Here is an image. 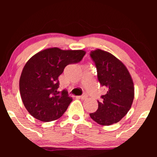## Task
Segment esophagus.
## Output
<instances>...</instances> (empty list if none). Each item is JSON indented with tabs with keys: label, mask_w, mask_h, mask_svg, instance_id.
I'll use <instances>...</instances> for the list:
<instances>
[{
	"label": "esophagus",
	"mask_w": 157,
	"mask_h": 157,
	"mask_svg": "<svg viewBox=\"0 0 157 157\" xmlns=\"http://www.w3.org/2000/svg\"><path fill=\"white\" fill-rule=\"evenodd\" d=\"M79 98H80L81 99L84 100V99H86V98H87V96H86V95H82V96H79Z\"/></svg>",
	"instance_id": "obj_1"
}]
</instances>
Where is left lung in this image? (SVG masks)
Listing matches in <instances>:
<instances>
[{
	"label": "left lung",
	"mask_w": 157,
	"mask_h": 157,
	"mask_svg": "<svg viewBox=\"0 0 157 157\" xmlns=\"http://www.w3.org/2000/svg\"><path fill=\"white\" fill-rule=\"evenodd\" d=\"M90 56L97 69L98 80L106 89L102 100L98 101V109L90 117L101 125H111L130 110L134 98V82L127 68L113 54L96 49Z\"/></svg>",
	"instance_id": "left-lung-1"
}]
</instances>
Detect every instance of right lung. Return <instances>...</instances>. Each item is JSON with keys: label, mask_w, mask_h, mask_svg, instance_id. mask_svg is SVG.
Here are the masks:
<instances>
[{"label": "right lung", "mask_w": 157, "mask_h": 157, "mask_svg": "<svg viewBox=\"0 0 157 157\" xmlns=\"http://www.w3.org/2000/svg\"><path fill=\"white\" fill-rule=\"evenodd\" d=\"M83 50L49 48L33 56L21 73L19 88L22 101L30 114L41 121L59 119L72 101L68 92L58 91L59 76L68 64L81 61Z\"/></svg>", "instance_id": "1"}]
</instances>
